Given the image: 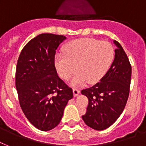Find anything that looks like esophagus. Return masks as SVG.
Segmentation results:
<instances>
[{"label": "esophagus", "instance_id": "1", "mask_svg": "<svg viewBox=\"0 0 146 146\" xmlns=\"http://www.w3.org/2000/svg\"><path fill=\"white\" fill-rule=\"evenodd\" d=\"M73 96L76 97V96H78L79 95H80V91L77 89H73Z\"/></svg>", "mask_w": 146, "mask_h": 146}]
</instances>
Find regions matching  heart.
Wrapping results in <instances>:
<instances>
[{
	"label": "heart",
	"instance_id": "heart-1",
	"mask_svg": "<svg viewBox=\"0 0 146 146\" xmlns=\"http://www.w3.org/2000/svg\"><path fill=\"white\" fill-rule=\"evenodd\" d=\"M63 54L56 55L54 65L64 80H71L73 86H82L88 82H99L108 71L114 59V48L111 43L92 38H80L66 44Z\"/></svg>",
	"mask_w": 146,
	"mask_h": 146
}]
</instances>
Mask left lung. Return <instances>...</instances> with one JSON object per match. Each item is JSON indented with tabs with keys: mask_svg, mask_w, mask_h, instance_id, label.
I'll list each match as a JSON object with an SVG mask.
<instances>
[{
	"mask_svg": "<svg viewBox=\"0 0 146 146\" xmlns=\"http://www.w3.org/2000/svg\"><path fill=\"white\" fill-rule=\"evenodd\" d=\"M113 43L115 57L108 71L100 82L81 91L89 99L82 120L96 130L111 127L122 113L129 97L131 65L120 43L115 40Z\"/></svg>",
	"mask_w": 146,
	"mask_h": 146,
	"instance_id": "8db88e82",
	"label": "left lung"
}]
</instances>
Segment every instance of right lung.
Listing matches in <instances>:
<instances>
[{
    "mask_svg": "<svg viewBox=\"0 0 146 146\" xmlns=\"http://www.w3.org/2000/svg\"><path fill=\"white\" fill-rule=\"evenodd\" d=\"M66 38L40 34L22 50L16 68V88L22 111L42 131L54 129L61 120L73 90L60 79L54 66L56 50Z\"/></svg>",
    "mask_w": 146,
    "mask_h": 146,
    "instance_id": "right-lung-1",
    "label": "right lung"
}]
</instances>
